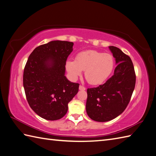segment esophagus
I'll list each match as a JSON object with an SVG mask.
<instances>
[{
  "instance_id": "34e87169",
  "label": "esophagus",
  "mask_w": 156,
  "mask_h": 156,
  "mask_svg": "<svg viewBox=\"0 0 156 156\" xmlns=\"http://www.w3.org/2000/svg\"><path fill=\"white\" fill-rule=\"evenodd\" d=\"M79 90H85L86 88L84 87H83L82 85H80V87H79Z\"/></svg>"
}]
</instances>
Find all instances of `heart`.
<instances>
[{
  "instance_id": "1",
  "label": "heart",
  "mask_w": 156,
  "mask_h": 156,
  "mask_svg": "<svg viewBox=\"0 0 156 156\" xmlns=\"http://www.w3.org/2000/svg\"><path fill=\"white\" fill-rule=\"evenodd\" d=\"M112 55L94 50L79 53L76 59H69L66 68L73 78H77L85 71V78L90 84H101L107 80L114 68Z\"/></svg>"
}]
</instances>
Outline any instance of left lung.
Returning a JSON list of instances; mask_svg holds the SVG:
<instances>
[{
    "label": "left lung",
    "mask_w": 156,
    "mask_h": 156,
    "mask_svg": "<svg viewBox=\"0 0 156 156\" xmlns=\"http://www.w3.org/2000/svg\"><path fill=\"white\" fill-rule=\"evenodd\" d=\"M108 48L117 64L114 75L102 85L87 89L86 110L89 117L98 122L111 121L125 110L136 81L130 57L117 47Z\"/></svg>",
    "instance_id": "1"
}]
</instances>
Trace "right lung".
<instances>
[{"label": "right lung", "mask_w": 156, "mask_h": 156, "mask_svg": "<svg viewBox=\"0 0 156 156\" xmlns=\"http://www.w3.org/2000/svg\"><path fill=\"white\" fill-rule=\"evenodd\" d=\"M74 44L52 41L36 48L29 55L23 72V87L28 103L46 120L62 118L68 104L78 93L79 84L65 76L66 64Z\"/></svg>", "instance_id": "obj_1"}]
</instances>
